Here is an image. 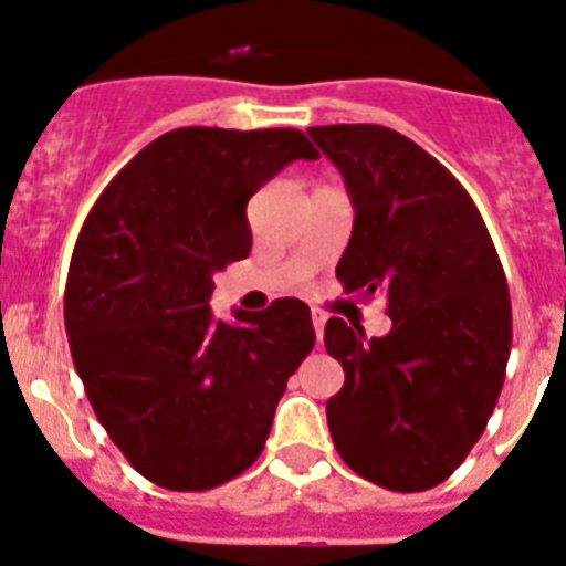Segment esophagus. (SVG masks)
<instances>
[{
    "instance_id": "obj_1",
    "label": "esophagus",
    "mask_w": 566,
    "mask_h": 566,
    "mask_svg": "<svg viewBox=\"0 0 566 566\" xmlns=\"http://www.w3.org/2000/svg\"><path fill=\"white\" fill-rule=\"evenodd\" d=\"M311 319H313V331H316V339H322V334H325V322L327 316L322 311H313L311 313Z\"/></svg>"
}]
</instances>
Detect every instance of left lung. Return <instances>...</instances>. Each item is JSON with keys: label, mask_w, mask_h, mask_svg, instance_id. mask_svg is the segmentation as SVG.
<instances>
[{"label": "left lung", "mask_w": 566, "mask_h": 566, "mask_svg": "<svg viewBox=\"0 0 566 566\" xmlns=\"http://www.w3.org/2000/svg\"><path fill=\"white\" fill-rule=\"evenodd\" d=\"M345 178L354 232L336 264L345 293L382 296L386 336L334 316L327 354L345 386L327 400L339 458L391 492H426L467 460L495 411L512 348L497 250L460 180L400 132L307 129Z\"/></svg>", "instance_id": "1"}]
</instances>
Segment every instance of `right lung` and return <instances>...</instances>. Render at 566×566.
Instances as JSON below:
<instances>
[{
	"label": "right lung",
	"instance_id": "obj_1",
	"mask_svg": "<svg viewBox=\"0 0 566 566\" xmlns=\"http://www.w3.org/2000/svg\"><path fill=\"white\" fill-rule=\"evenodd\" d=\"M319 151L298 129L189 126L151 140L85 218L65 282L71 359L103 429L146 481L203 492L255 463L311 307L212 319L216 273L247 259V201Z\"/></svg>",
	"mask_w": 566,
	"mask_h": 566
}]
</instances>
